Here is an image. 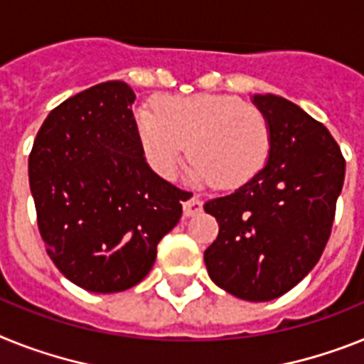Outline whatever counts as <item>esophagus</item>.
I'll use <instances>...</instances> for the list:
<instances>
[{"label":"esophagus","instance_id":"1","mask_svg":"<svg viewBox=\"0 0 364 364\" xmlns=\"http://www.w3.org/2000/svg\"><path fill=\"white\" fill-rule=\"evenodd\" d=\"M183 210H185V216H194L196 213H200L201 203L198 194H188L187 200L183 201Z\"/></svg>","mask_w":364,"mask_h":364}]
</instances>
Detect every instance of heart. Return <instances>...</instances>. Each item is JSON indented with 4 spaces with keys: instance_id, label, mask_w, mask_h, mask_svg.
Masks as SVG:
<instances>
[{
    "instance_id": "1",
    "label": "heart",
    "mask_w": 364,
    "mask_h": 364,
    "mask_svg": "<svg viewBox=\"0 0 364 364\" xmlns=\"http://www.w3.org/2000/svg\"><path fill=\"white\" fill-rule=\"evenodd\" d=\"M146 159L155 172L172 177L187 155L192 173L220 187H239L264 166L270 127L259 109L224 94L166 97L136 116Z\"/></svg>"
}]
</instances>
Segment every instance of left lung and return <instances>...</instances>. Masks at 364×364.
Instances as JSON below:
<instances>
[{
  "mask_svg": "<svg viewBox=\"0 0 364 364\" xmlns=\"http://www.w3.org/2000/svg\"><path fill=\"white\" fill-rule=\"evenodd\" d=\"M270 127L261 172L205 203L218 237L203 253L209 277L248 301L279 298L322 257L343 191L341 148L320 122L279 96H253Z\"/></svg>",
  "mask_w": 364,
  "mask_h": 364,
  "instance_id": "8db88e82",
  "label": "left lung"
}]
</instances>
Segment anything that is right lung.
<instances>
[{
  "label": "right lung",
  "instance_id": "1",
  "mask_svg": "<svg viewBox=\"0 0 364 364\" xmlns=\"http://www.w3.org/2000/svg\"><path fill=\"white\" fill-rule=\"evenodd\" d=\"M124 81L68 97L29 154L38 231L55 267L90 292H120L148 276L157 244L183 215L185 191L148 166Z\"/></svg>",
  "mask_w": 364,
  "mask_h": 364
}]
</instances>
